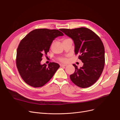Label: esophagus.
Masks as SVG:
<instances>
[{
    "instance_id": "1",
    "label": "esophagus",
    "mask_w": 120,
    "mask_h": 120,
    "mask_svg": "<svg viewBox=\"0 0 120 120\" xmlns=\"http://www.w3.org/2000/svg\"><path fill=\"white\" fill-rule=\"evenodd\" d=\"M67 66V64H60V66L61 67H66Z\"/></svg>"
}]
</instances>
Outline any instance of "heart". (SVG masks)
Returning a JSON list of instances; mask_svg holds the SVG:
<instances>
[{
    "instance_id": "heart-1",
    "label": "heart",
    "mask_w": 120,
    "mask_h": 120,
    "mask_svg": "<svg viewBox=\"0 0 120 120\" xmlns=\"http://www.w3.org/2000/svg\"><path fill=\"white\" fill-rule=\"evenodd\" d=\"M60 60L63 63H66L67 61V59H66V58H61V59H60Z\"/></svg>"
}]
</instances>
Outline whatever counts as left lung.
<instances>
[{
  "mask_svg": "<svg viewBox=\"0 0 120 120\" xmlns=\"http://www.w3.org/2000/svg\"><path fill=\"white\" fill-rule=\"evenodd\" d=\"M61 31L73 40L75 52L80 54L79 59L83 63L79 68L73 64L75 71L70 75L71 81L82 88L92 86L100 77L105 66V48L101 39L86 27L63 28Z\"/></svg>",
  "mask_w": 120,
  "mask_h": 120,
  "instance_id": "8db88e82",
  "label": "left lung"
}]
</instances>
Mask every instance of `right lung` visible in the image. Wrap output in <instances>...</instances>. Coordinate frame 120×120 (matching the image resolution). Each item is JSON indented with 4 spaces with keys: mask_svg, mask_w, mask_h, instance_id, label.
Instances as JSON below:
<instances>
[{
    "mask_svg": "<svg viewBox=\"0 0 120 120\" xmlns=\"http://www.w3.org/2000/svg\"><path fill=\"white\" fill-rule=\"evenodd\" d=\"M63 35V32L57 30L36 29L21 40L17 49L16 63L21 77L27 84L41 87L53 77L60 65L41 63L42 56L49 52L53 40Z\"/></svg>",
    "mask_w": 120,
    "mask_h": 120,
    "instance_id": "right-lung-1",
    "label": "right lung"
}]
</instances>
